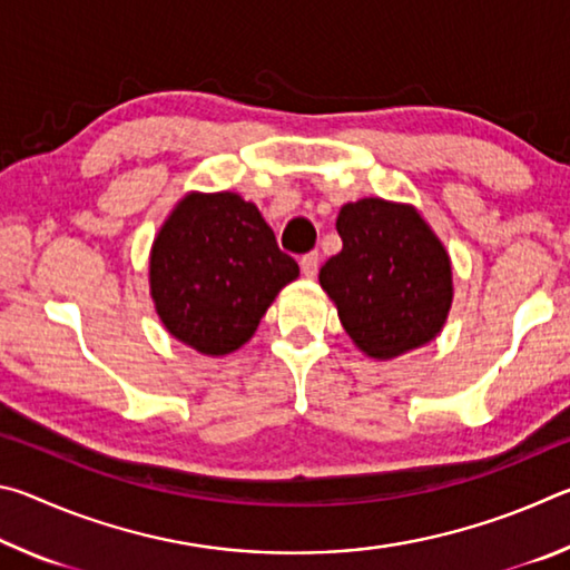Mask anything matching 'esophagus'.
I'll list each match as a JSON object with an SVG mask.
<instances>
[{
	"instance_id": "1",
	"label": "esophagus",
	"mask_w": 570,
	"mask_h": 570,
	"mask_svg": "<svg viewBox=\"0 0 570 570\" xmlns=\"http://www.w3.org/2000/svg\"><path fill=\"white\" fill-rule=\"evenodd\" d=\"M298 264H302V274L306 278H314L316 272H320V254H316V250H312V254H304Z\"/></svg>"
}]
</instances>
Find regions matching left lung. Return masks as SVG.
I'll return each mask as SVG.
<instances>
[{
	"label": "left lung",
	"mask_w": 570,
	"mask_h": 570,
	"mask_svg": "<svg viewBox=\"0 0 570 570\" xmlns=\"http://www.w3.org/2000/svg\"><path fill=\"white\" fill-rule=\"evenodd\" d=\"M342 250L322 266L346 334L374 360L435 340L452 302L445 248L412 206L382 198L346 204L336 218Z\"/></svg>",
	"instance_id": "obj_1"
}]
</instances>
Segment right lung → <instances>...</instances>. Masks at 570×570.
I'll list each match as a JSON object with an SVG mask.
<instances>
[{
	"mask_svg": "<svg viewBox=\"0 0 570 570\" xmlns=\"http://www.w3.org/2000/svg\"><path fill=\"white\" fill-rule=\"evenodd\" d=\"M298 264L236 193H190L163 224L150 254V294L166 330L218 356L254 336Z\"/></svg>",
	"mask_w": 570,
	"mask_h": 570,
	"instance_id": "right-lung-1",
	"label": "right lung"
}]
</instances>
